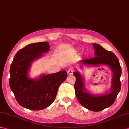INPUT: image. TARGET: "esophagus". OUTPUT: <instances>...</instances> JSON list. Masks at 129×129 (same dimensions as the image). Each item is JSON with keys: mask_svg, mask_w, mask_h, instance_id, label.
Returning a JSON list of instances; mask_svg holds the SVG:
<instances>
[{"mask_svg": "<svg viewBox=\"0 0 129 129\" xmlns=\"http://www.w3.org/2000/svg\"><path fill=\"white\" fill-rule=\"evenodd\" d=\"M74 72V69L73 68H69V69L67 71V73L69 75H71L73 74Z\"/></svg>", "mask_w": 129, "mask_h": 129, "instance_id": "34e87169", "label": "esophagus"}]
</instances>
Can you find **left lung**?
Here are the masks:
<instances>
[{
  "mask_svg": "<svg viewBox=\"0 0 129 129\" xmlns=\"http://www.w3.org/2000/svg\"><path fill=\"white\" fill-rule=\"evenodd\" d=\"M95 50V57L81 60V63L89 65L106 64L108 65L113 73L111 92L103 95H93L85 91L83 80L79 72H75L76 96L80 103L92 111L100 112L111 106L114 103L120 91L121 68L117 57L113 52L107 50L100 45L92 44Z\"/></svg>",
  "mask_w": 129,
  "mask_h": 129,
  "instance_id": "8db88e82",
  "label": "left lung"
}]
</instances>
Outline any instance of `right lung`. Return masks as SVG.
Listing matches in <instances>:
<instances>
[{"label": "right lung", "mask_w": 129, "mask_h": 129, "mask_svg": "<svg viewBox=\"0 0 129 129\" xmlns=\"http://www.w3.org/2000/svg\"><path fill=\"white\" fill-rule=\"evenodd\" d=\"M50 49L46 42L28 44L20 49L10 68V87L21 106L32 110L46 108L54 101L59 86L68 76L64 70L42 75L37 80L27 76L32 62Z\"/></svg>", "instance_id": "right-lung-1"}]
</instances>
